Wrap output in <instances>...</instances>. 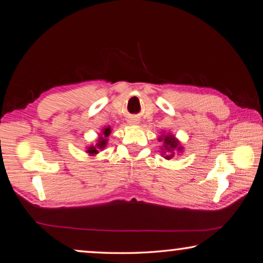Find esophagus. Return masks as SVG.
I'll return each instance as SVG.
<instances>
[{
    "mask_svg": "<svg viewBox=\"0 0 263 263\" xmlns=\"http://www.w3.org/2000/svg\"><path fill=\"white\" fill-rule=\"evenodd\" d=\"M128 122H130L131 124H138V120H136V118H131V120Z\"/></svg>",
    "mask_w": 263,
    "mask_h": 263,
    "instance_id": "esophagus-1",
    "label": "esophagus"
}]
</instances>
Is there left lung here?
Here are the masks:
<instances>
[{"instance_id":"1","label":"left lung","mask_w":263,"mask_h":263,"mask_svg":"<svg viewBox=\"0 0 263 263\" xmlns=\"http://www.w3.org/2000/svg\"><path fill=\"white\" fill-rule=\"evenodd\" d=\"M158 141L163 142L161 151L163 152L162 155H165L166 159H171L176 155V153L182 152V147L180 145L179 140L173 135H171V133L161 136L158 138Z\"/></svg>"}]
</instances>
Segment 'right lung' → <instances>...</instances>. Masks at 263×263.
Listing matches in <instances>:
<instances>
[{"label": "right lung", "mask_w": 263, "mask_h": 263, "mask_svg": "<svg viewBox=\"0 0 263 263\" xmlns=\"http://www.w3.org/2000/svg\"><path fill=\"white\" fill-rule=\"evenodd\" d=\"M111 132V128L110 126H107L105 127L104 130L101 131V135L99 137V139H98V141L95 146H90L89 148H87L86 153L90 154V156H95L96 154H98V149H104L106 147V143H107V138L108 136L110 135Z\"/></svg>", "instance_id": "add662e5"}]
</instances>
